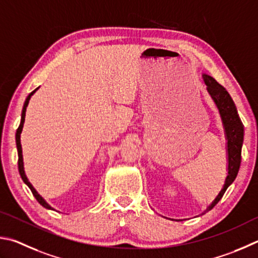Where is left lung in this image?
<instances>
[{
	"label": "left lung",
	"mask_w": 258,
	"mask_h": 258,
	"mask_svg": "<svg viewBox=\"0 0 258 258\" xmlns=\"http://www.w3.org/2000/svg\"><path fill=\"white\" fill-rule=\"evenodd\" d=\"M203 79L207 87V92L213 98L216 106L219 108L221 119H222L225 136L228 141V175L225 178L223 188L221 189L219 195L212 202V204L204 211L209 212L210 210L218 204L221 198L223 197L225 190L236 179L239 168L241 163V147L243 143V125L239 119L236 105L230 97L229 93L222 86L216 83L209 75H203ZM203 213V214H204Z\"/></svg>",
	"instance_id": "obj_1"
}]
</instances>
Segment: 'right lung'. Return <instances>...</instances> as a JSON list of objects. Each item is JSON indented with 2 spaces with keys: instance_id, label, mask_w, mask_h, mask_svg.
<instances>
[{
  "instance_id": "obj_1",
  "label": "right lung",
  "mask_w": 258,
  "mask_h": 258,
  "mask_svg": "<svg viewBox=\"0 0 258 258\" xmlns=\"http://www.w3.org/2000/svg\"><path fill=\"white\" fill-rule=\"evenodd\" d=\"M38 88H36L35 90H33L28 96H27L26 101H25V104H24V107H22V112H21V121H20V124L19 126H18L17 129V133H16V144H17V150H18V168H19V173L21 175V179L24 180V182L27 184L30 188L31 192H33V195L35 196L36 200L38 201V203L42 206H44L45 209H48V210H52V207L49 206L46 202H45L42 196L39 195V194L35 190V188L31 186V183L28 181V179H27L26 174H25V170H24V160H22V150H21V144H20V134L22 132V126H24V122H25V115H26V108L27 106H28V103H29V99L31 97V95H33L36 90H37Z\"/></svg>"
}]
</instances>
